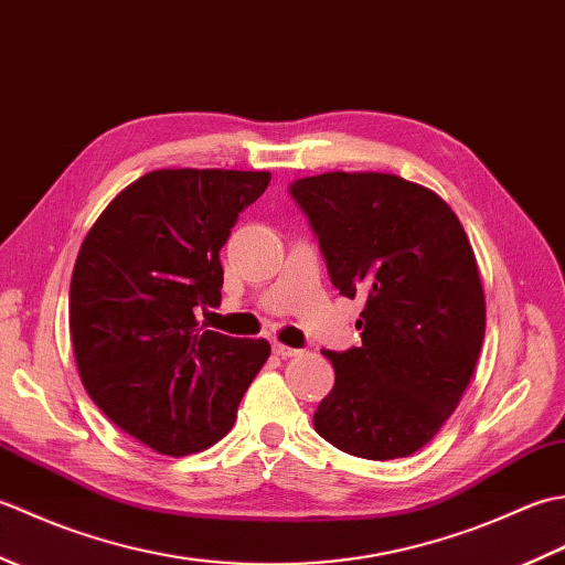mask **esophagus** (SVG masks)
<instances>
[{"mask_svg":"<svg viewBox=\"0 0 565 565\" xmlns=\"http://www.w3.org/2000/svg\"><path fill=\"white\" fill-rule=\"evenodd\" d=\"M271 350H274V354H276V356H281V359L298 356V350H294V347H286V344H281V342H274V344H271Z\"/></svg>","mask_w":565,"mask_h":565,"instance_id":"34e87169","label":"esophagus"}]
</instances>
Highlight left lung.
Returning <instances> with one entry per match:
<instances>
[{"label": "left lung", "instance_id": "1", "mask_svg": "<svg viewBox=\"0 0 565 565\" xmlns=\"http://www.w3.org/2000/svg\"><path fill=\"white\" fill-rule=\"evenodd\" d=\"M334 289L364 296L362 347L322 352L334 386L316 431L352 456L403 459L437 435L471 383L486 294L466 231L435 191L383 172L291 184Z\"/></svg>", "mask_w": 565, "mask_h": 565}]
</instances>
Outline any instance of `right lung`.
<instances>
[{
  "label": "right lung",
  "mask_w": 565,
  "mask_h": 565,
  "mask_svg": "<svg viewBox=\"0 0 565 565\" xmlns=\"http://www.w3.org/2000/svg\"><path fill=\"white\" fill-rule=\"evenodd\" d=\"M269 172L154 170L128 184L82 239L70 338L84 391L130 437L167 456L209 449L271 354L267 340L199 328L218 306L221 247Z\"/></svg>",
  "instance_id": "add662e5"
}]
</instances>
